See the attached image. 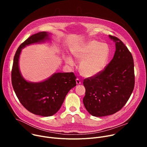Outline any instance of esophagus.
Masks as SVG:
<instances>
[{"mask_svg":"<svg viewBox=\"0 0 147 147\" xmlns=\"http://www.w3.org/2000/svg\"><path fill=\"white\" fill-rule=\"evenodd\" d=\"M76 83H77V85L80 84H81V81H80V80L79 78H77L76 79Z\"/></svg>","mask_w":147,"mask_h":147,"instance_id":"obj_1","label":"esophagus"}]
</instances>
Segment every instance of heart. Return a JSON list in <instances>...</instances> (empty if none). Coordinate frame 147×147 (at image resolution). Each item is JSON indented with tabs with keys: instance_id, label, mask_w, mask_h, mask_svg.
<instances>
[{
	"instance_id": "heart-1",
	"label": "heart",
	"mask_w": 147,
	"mask_h": 147,
	"mask_svg": "<svg viewBox=\"0 0 147 147\" xmlns=\"http://www.w3.org/2000/svg\"><path fill=\"white\" fill-rule=\"evenodd\" d=\"M73 55L76 59L80 61L79 69L81 74L86 77H92L100 74L107 66L110 50L106 44L91 40L77 49ZM66 61L71 66L74 65L71 57H68Z\"/></svg>"
}]
</instances>
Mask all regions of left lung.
<instances>
[{
    "label": "left lung",
    "mask_w": 147,
    "mask_h": 147,
    "mask_svg": "<svg viewBox=\"0 0 147 147\" xmlns=\"http://www.w3.org/2000/svg\"><path fill=\"white\" fill-rule=\"evenodd\" d=\"M109 36L116 45L113 58L100 74L83 81L86 88L84 105L91 115L96 117L119 111L130 98L135 84L131 52L120 39Z\"/></svg>",
    "instance_id": "left-lung-1"
}]
</instances>
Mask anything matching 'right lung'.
<instances>
[{"label": "right lung", "instance_id": "obj_1", "mask_svg": "<svg viewBox=\"0 0 147 147\" xmlns=\"http://www.w3.org/2000/svg\"><path fill=\"white\" fill-rule=\"evenodd\" d=\"M47 32L34 34L20 45L14 57L11 82L20 103L31 113L42 116H51L60 108L69 91L76 86V77L73 72L57 73L40 82L26 81L20 73L18 60L22 49L26 46L49 39Z\"/></svg>", "mask_w": 147, "mask_h": 147}]
</instances>
